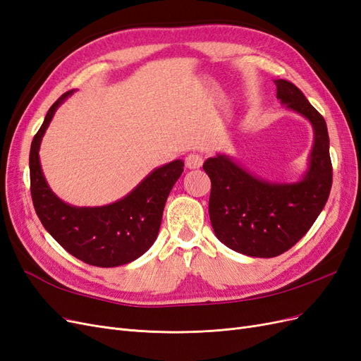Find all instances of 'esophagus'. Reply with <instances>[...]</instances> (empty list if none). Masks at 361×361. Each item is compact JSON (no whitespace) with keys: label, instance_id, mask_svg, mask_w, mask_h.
I'll use <instances>...</instances> for the list:
<instances>
[{"label":"esophagus","instance_id":"obj_1","mask_svg":"<svg viewBox=\"0 0 361 361\" xmlns=\"http://www.w3.org/2000/svg\"><path fill=\"white\" fill-rule=\"evenodd\" d=\"M202 164H203V157L199 154H190L187 158H185V166L191 170L200 169Z\"/></svg>","mask_w":361,"mask_h":361}]
</instances>
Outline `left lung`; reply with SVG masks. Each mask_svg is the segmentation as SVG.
<instances>
[{"mask_svg": "<svg viewBox=\"0 0 361 361\" xmlns=\"http://www.w3.org/2000/svg\"><path fill=\"white\" fill-rule=\"evenodd\" d=\"M277 99L313 126L309 170L295 183L259 179L226 155L206 159L211 178L209 218L216 238L238 253L276 257L309 232L329 200L333 183L330 138L324 117L297 85L276 80Z\"/></svg>", "mask_w": 361, "mask_h": 361, "instance_id": "left-lung-1", "label": "left lung"}]
</instances>
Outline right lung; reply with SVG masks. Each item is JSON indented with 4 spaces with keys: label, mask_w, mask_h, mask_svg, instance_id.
<instances>
[{
    "label": "right lung",
    "mask_w": 361,
    "mask_h": 361,
    "mask_svg": "<svg viewBox=\"0 0 361 361\" xmlns=\"http://www.w3.org/2000/svg\"><path fill=\"white\" fill-rule=\"evenodd\" d=\"M73 90L52 104L30 149V190L36 214L49 235L72 256L85 264L113 268L129 264L155 243L162 211L173 185L183 171L176 159L155 169L126 197L97 207H76L60 200L43 176L39 149L60 104Z\"/></svg>",
    "instance_id": "obj_1"
}]
</instances>
